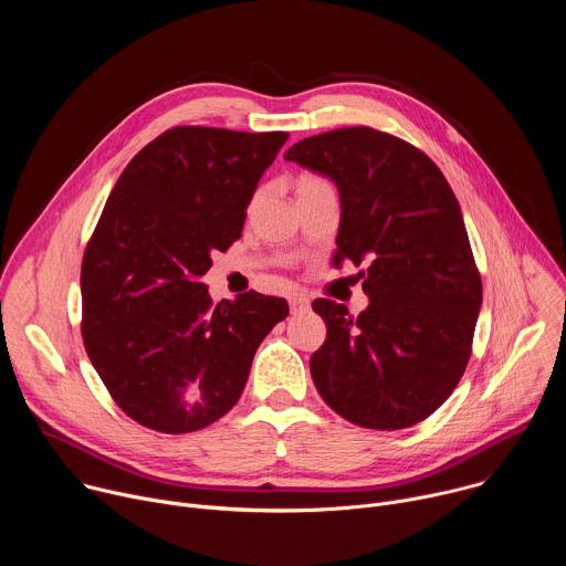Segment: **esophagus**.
Here are the masks:
<instances>
[{
    "label": "esophagus",
    "mask_w": 566,
    "mask_h": 566,
    "mask_svg": "<svg viewBox=\"0 0 566 566\" xmlns=\"http://www.w3.org/2000/svg\"><path fill=\"white\" fill-rule=\"evenodd\" d=\"M289 306H291V313H302V311H306L311 304H308V300H306L304 295L293 293V295L289 297Z\"/></svg>",
    "instance_id": "1"
}]
</instances>
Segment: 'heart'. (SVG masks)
<instances>
[{"label": "heart", "instance_id": "1", "mask_svg": "<svg viewBox=\"0 0 566 566\" xmlns=\"http://www.w3.org/2000/svg\"><path fill=\"white\" fill-rule=\"evenodd\" d=\"M322 190H334L332 184L325 177H319V175H300L295 179V195H297V199H304V197L322 192Z\"/></svg>", "mask_w": 566, "mask_h": 566}]
</instances>
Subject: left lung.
<instances>
[{"instance_id": "1", "label": "left lung", "mask_w": 566, "mask_h": 566, "mask_svg": "<svg viewBox=\"0 0 566 566\" xmlns=\"http://www.w3.org/2000/svg\"><path fill=\"white\" fill-rule=\"evenodd\" d=\"M284 156L338 186L334 264L367 262L360 315L313 300L327 338L311 378L354 426L412 428L443 406L472 354L481 275L457 197L428 154L365 125L315 134Z\"/></svg>"}]
</instances>
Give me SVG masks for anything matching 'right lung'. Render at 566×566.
<instances>
[{
    "mask_svg": "<svg viewBox=\"0 0 566 566\" xmlns=\"http://www.w3.org/2000/svg\"><path fill=\"white\" fill-rule=\"evenodd\" d=\"M286 138L172 127L129 160L103 208L80 269V329L116 406L149 430L186 434L221 419L289 315L284 297L255 291L214 304L199 282L241 237Z\"/></svg>",
    "mask_w": 566,
    "mask_h": 566,
    "instance_id": "obj_1",
    "label": "right lung"
}]
</instances>
